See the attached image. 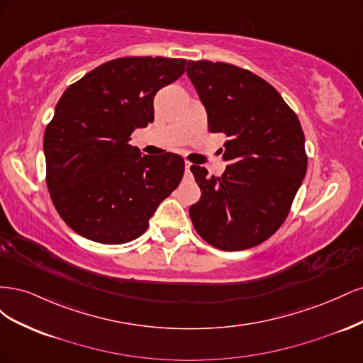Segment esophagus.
I'll list each match as a JSON object with an SVG mask.
<instances>
[{
  "mask_svg": "<svg viewBox=\"0 0 363 363\" xmlns=\"http://www.w3.org/2000/svg\"><path fill=\"white\" fill-rule=\"evenodd\" d=\"M191 168H192V163H191V162H186V163H184L186 174H191Z\"/></svg>",
  "mask_w": 363,
  "mask_h": 363,
  "instance_id": "esophagus-1",
  "label": "esophagus"
}]
</instances>
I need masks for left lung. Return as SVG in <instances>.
<instances>
[{
  "label": "left lung",
  "mask_w": 363,
  "mask_h": 363,
  "mask_svg": "<svg viewBox=\"0 0 363 363\" xmlns=\"http://www.w3.org/2000/svg\"><path fill=\"white\" fill-rule=\"evenodd\" d=\"M186 74L207 112L211 133H225L221 177L192 164L201 199L189 207L206 242L224 251L262 244L286 219L307 169L298 118L274 87L235 65L188 62Z\"/></svg>",
  "instance_id": "1"
}]
</instances>
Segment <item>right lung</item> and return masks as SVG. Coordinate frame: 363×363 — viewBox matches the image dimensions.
I'll list each match as a JSON object with an SVG mask.
<instances>
[{"label":"right lung","instance_id":"1","mask_svg":"<svg viewBox=\"0 0 363 363\" xmlns=\"http://www.w3.org/2000/svg\"><path fill=\"white\" fill-rule=\"evenodd\" d=\"M184 67V59L121 57L60 96L43 135L45 179L54 207L75 233L106 245L130 242L182 182V156H142L128 142L155 121V95Z\"/></svg>","mask_w":363,"mask_h":363}]
</instances>
